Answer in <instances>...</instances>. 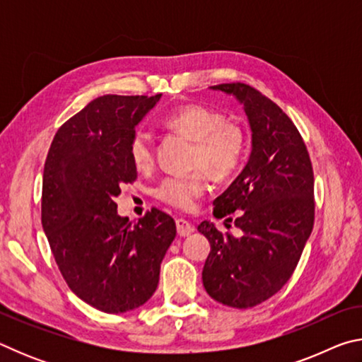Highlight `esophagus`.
Returning <instances> with one entry per match:
<instances>
[{
	"label": "esophagus",
	"instance_id": "1",
	"mask_svg": "<svg viewBox=\"0 0 362 362\" xmlns=\"http://www.w3.org/2000/svg\"><path fill=\"white\" fill-rule=\"evenodd\" d=\"M175 226H177V233H179V236H188L194 231V226L189 222H187L185 218H177Z\"/></svg>",
	"mask_w": 362,
	"mask_h": 362
}]
</instances>
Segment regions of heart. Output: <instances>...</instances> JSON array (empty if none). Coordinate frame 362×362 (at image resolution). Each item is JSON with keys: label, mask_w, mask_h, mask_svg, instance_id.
I'll list each match as a JSON object with an SVG mask.
<instances>
[{"label": "heart", "mask_w": 362, "mask_h": 362, "mask_svg": "<svg viewBox=\"0 0 362 362\" xmlns=\"http://www.w3.org/2000/svg\"><path fill=\"white\" fill-rule=\"evenodd\" d=\"M163 126L193 140L188 174L170 175L159 182L155 194L159 201L180 211H193L206 193L207 175L217 180L230 179L246 158L249 137L241 122L225 118L211 107L189 103L163 116ZM129 158L137 169L153 163V139L146 131L136 129L129 139Z\"/></svg>", "instance_id": "obj_1"}]
</instances>
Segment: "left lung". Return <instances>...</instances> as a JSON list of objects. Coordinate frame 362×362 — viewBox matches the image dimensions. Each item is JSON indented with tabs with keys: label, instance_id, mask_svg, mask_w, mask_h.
I'll use <instances>...</instances> for the list:
<instances>
[{
	"label": "left lung",
	"instance_id": "left-lung-1",
	"mask_svg": "<svg viewBox=\"0 0 362 362\" xmlns=\"http://www.w3.org/2000/svg\"><path fill=\"white\" fill-rule=\"evenodd\" d=\"M211 88L244 105L252 151L243 173L214 201V216L235 222L243 235H222L211 222L198 226L211 243L203 284L220 303L252 308L291 279L313 230V166L296 124L267 95L244 83Z\"/></svg>",
	"mask_w": 362,
	"mask_h": 362
}]
</instances>
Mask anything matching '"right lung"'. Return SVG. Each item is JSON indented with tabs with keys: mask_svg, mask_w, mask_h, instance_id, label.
I'll return each instance as SVG.
<instances>
[{
	"mask_svg": "<svg viewBox=\"0 0 362 362\" xmlns=\"http://www.w3.org/2000/svg\"><path fill=\"white\" fill-rule=\"evenodd\" d=\"M159 97H97L59 127L47 151L42 228L65 283L103 313H126L153 296L177 233L156 207L131 223L115 203L137 179L127 146Z\"/></svg>",
	"mask_w": 362,
	"mask_h": 362,
	"instance_id": "1",
	"label": "right lung"
}]
</instances>
